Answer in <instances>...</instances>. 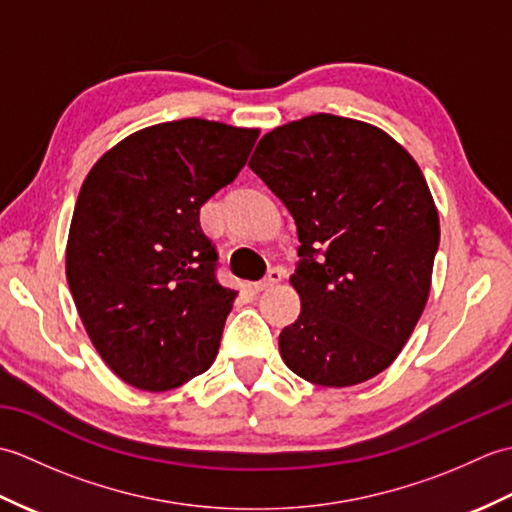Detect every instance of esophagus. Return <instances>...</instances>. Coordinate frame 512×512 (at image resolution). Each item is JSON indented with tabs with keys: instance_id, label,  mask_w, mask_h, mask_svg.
<instances>
[{
	"instance_id": "34e87169",
	"label": "esophagus",
	"mask_w": 512,
	"mask_h": 512,
	"mask_svg": "<svg viewBox=\"0 0 512 512\" xmlns=\"http://www.w3.org/2000/svg\"><path fill=\"white\" fill-rule=\"evenodd\" d=\"M281 277H284V270H281V268L268 270V275H266L262 281H259V284H255V292H262V290L273 288L275 284H279Z\"/></svg>"
}]
</instances>
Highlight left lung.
Masks as SVG:
<instances>
[{
    "instance_id": "8db88e82",
    "label": "left lung",
    "mask_w": 512,
    "mask_h": 512,
    "mask_svg": "<svg viewBox=\"0 0 512 512\" xmlns=\"http://www.w3.org/2000/svg\"><path fill=\"white\" fill-rule=\"evenodd\" d=\"M248 167L286 204L301 242L290 277L301 314L279 334L284 363L321 387L378 376L427 306L440 244L418 162L376 125L312 114L268 132Z\"/></svg>"
}]
</instances>
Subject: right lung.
Instances as JSON below:
<instances>
[{
  "mask_svg": "<svg viewBox=\"0 0 512 512\" xmlns=\"http://www.w3.org/2000/svg\"><path fill=\"white\" fill-rule=\"evenodd\" d=\"M257 136L206 118L158 123L83 180L65 277L96 352L127 385L169 391L213 365L237 292L217 284L200 206L235 180Z\"/></svg>",
  "mask_w": 512,
  "mask_h": 512,
  "instance_id": "obj_1",
  "label": "right lung"
}]
</instances>
